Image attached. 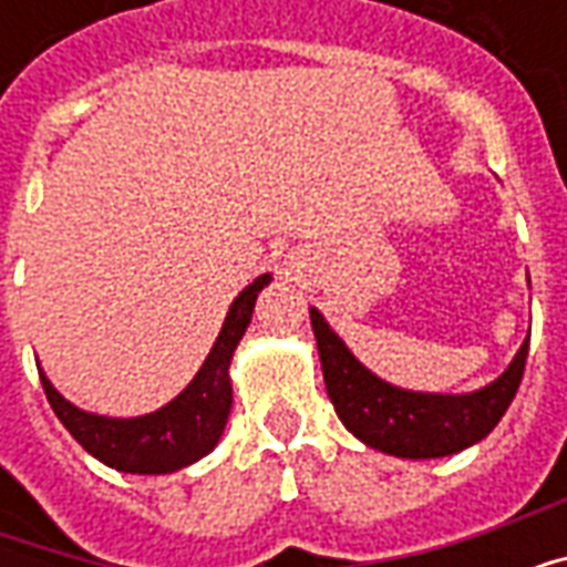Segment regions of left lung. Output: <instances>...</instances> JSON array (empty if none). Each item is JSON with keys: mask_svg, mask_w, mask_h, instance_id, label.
<instances>
[{"mask_svg": "<svg viewBox=\"0 0 567 567\" xmlns=\"http://www.w3.org/2000/svg\"><path fill=\"white\" fill-rule=\"evenodd\" d=\"M324 389L337 416L361 443L394 458H443L474 446L498 425L523 382L528 337L498 380L464 394L410 392L380 380L309 307Z\"/></svg>", "mask_w": 567, "mask_h": 567, "instance_id": "8db88e82", "label": "left lung"}]
</instances>
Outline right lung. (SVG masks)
<instances>
[{"instance_id": "1", "label": "right lung", "mask_w": 567, "mask_h": 567, "mask_svg": "<svg viewBox=\"0 0 567 567\" xmlns=\"http://www.w3.org/2000/svg\"><path fill=\"white\" fill-rule=\"evenodd\" d=\"M270 282L272 276L264 272L239 291L224 316L221 331L215 337L197 377L187 382L169 404H163L154 413L130 419L87 413L66 401L54 389V382L44 377V370H39L44 394L54 406L56 419L93 458L124 474H175L187 464L199 462L218 446L224 434L230 406H234L230 361L251 321L255 300Z\"/></svg>"}]
</instances>
